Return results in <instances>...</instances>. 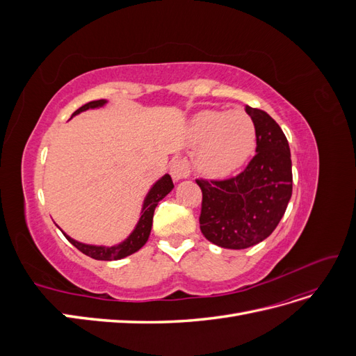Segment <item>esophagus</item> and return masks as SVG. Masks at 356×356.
Wrapping results in <instances>:
<instances>
[{"label": "esophagus", "mask_w": 356, "mask_h": 356, "mask_svg": "<svg viewBox=\"0 0 356 356\" xmlns=\"http://www.w3.org/2000/svg\"><path fill=\"white\" fill-rule=\"evenodd\" d=\"M170 175L175 181L187 178L190 175V163L186 157H177L170 163Z\"/></svg>", "instance_id": "obj_1"}]
</instances>
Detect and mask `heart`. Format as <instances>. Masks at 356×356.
Returning a JSON list of instances; mask_svg holds the SVG:
<instances>
[{
  "instance_id": "obj_1",
  "label": "heart",
  "mask_w": 356,
  "mask_h": 356,
  "mask_svg": "<svg viewBox=\"0 0 356 356\" xmlns=\"http://www.w3.org/2000/svg\"><path fill=\"white\" fill-rule=\"evenodd\" d=\"M196 141L204 143L200 169L211 177H224L239 168L255 147V124L242 110L200 113L193 122Z\"/></svg>"
}]
</instances>
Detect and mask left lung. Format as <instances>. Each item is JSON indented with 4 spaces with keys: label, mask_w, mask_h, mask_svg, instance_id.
Segmentation results:
<instances>
[{
    "label": "left lung",
    "mask_w": 356,
    "mask_h": 356,
    "mask_svg": "<svg viewBox=\"0 0 356 356\" xmlns=\"http://www.w3.org/2000/svg\"><path fill=\"white\" fill-rule=\"evenodd\" d=\"M255 124V156L238 175L197 178L200 230L209 242L245 250L268 238L293 195L291 152L282 129L266 111L245 106Z\"/></svg>",
    "instance_id": "left-lung-1"
}]
</instances>
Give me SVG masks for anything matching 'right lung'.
I'll list each match as a JSON object with an SVG mask.
<instances>
[{"label":"right lung","instance_id":"obj_1","mask_svg":"<svg viewBox=\"0 0 356 356\" xmlns=\"http://www.w3.org/2000/svg\"><path fill=\"white\" fill-rule=\"evenodd\" d=\"M105 101L99 99V101H92L84 104L83 106L77 111H74L72 115L79 114L81 111H86L89 108H96V106H101L104 105ZM174 188V182H172V178L169 175H165L161 179H159L154 187L149 190L148 196L144 202V208H143V215L141 218L138 221L136 229L134 230V233L129 236V238L117 246H111V248H105V246H92V245H84L80 243L77 241L71 239L70 236H67L65 233V238L77 248L79 251H81L83 254L89 255L95 260H104V261H111V260H120V258H124L127 255H131L134 252H136L138 250H141V248L145 245V242L148 241V236L149 232H152V225H153V215H154V209L157 207V203L163 199L168 193Z\"/></svg>","mask_w":356,"mask_h":356}]
</instances>
